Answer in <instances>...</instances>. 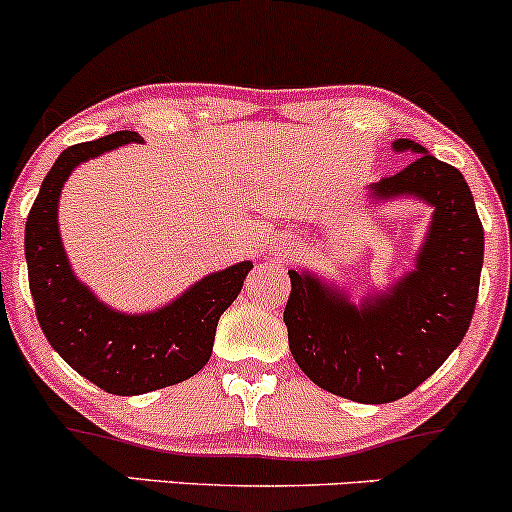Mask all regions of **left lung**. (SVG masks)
<instances>
[{"label":"left lung","instance_id":"obj_1","mask_svg":"<svg viewBox=\"0 0 512 512\" xmlns=\"http://www.w3.org/2000/svg\"><path fill=\"white\" fill-rule=\"evenodd\" d=\"M392 149L416 158L373 182L370 199L414 197L433 209L416 267L361 305L315 274L289 269L284 308L289 349L303 373L361 404L395 402L443 366L469 330L484 264V228L460 170L409 139Z\"/></svg>","mask_w":512,"mask_h":512}]
</instances>
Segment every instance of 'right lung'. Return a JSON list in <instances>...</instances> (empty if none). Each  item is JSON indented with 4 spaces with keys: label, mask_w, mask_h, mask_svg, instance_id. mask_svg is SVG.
<instances>
[{
    "label": "right lung",
    "mask_w": 512,
    "mask_h": 512,
    "mask_svg": "<svg viewBox=\"0 0 512 512\" xmlns=\"http://www.w3.org/2000/svg\"><path fill=\"white\" fill-rule=\"evenodd\" d=\"M129 142L142 137L125 129L64 149L26 221L28 284L43 334L76 373L122 397L182 383L207 366L219 317L252 269L245 260L204 276L173 303L142 315L117 313L76 279L57 223L62 187L79 163Z\"/></svg>",
    "instance_id": "1"
}]
</instances>
